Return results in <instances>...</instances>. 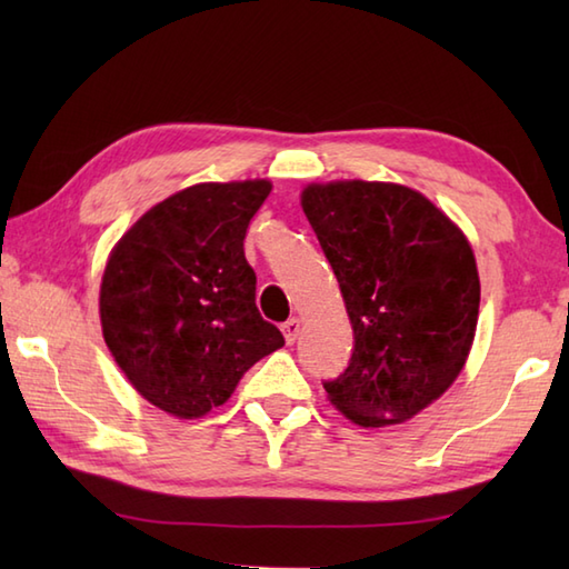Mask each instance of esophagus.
Instances as JSON below:
<instances>
[{"mask_svg": "<svg viewBox=\"0 0 569 569\" xmlns=\"http://www.w3.org/2000/svg\"><path fill=\"white\" fill-rule=\"evenodd\" d=\"M300 328H303V325H300V318H291L288 322H283V337L288 345H293L298 340Z\"/></svg>", "mask_w": 569, "mask_h": 569, "instance_id": "1", "label": "esophagus"}]
</instances>
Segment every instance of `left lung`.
Returning a JSON list of instances; mask_svg holds the SVG:
<instances>
[{"label": "left lung", "mask_w": 569, "mask_h": 569, "mask_svg": "<svg viewBox=\"0 0 569 569\" xmlns=\"http://www.w3.org/2000/svg\"><path fill=\"white\" fill-rule=\"evenodd\" d=\"M300 204L355 330L352 359L325 391L361 428L413 418L450 389L475 342L479 273L467 237L396 183H312Z\"/></svg>", "instance_id": "left-lung-1"}]
</instances>
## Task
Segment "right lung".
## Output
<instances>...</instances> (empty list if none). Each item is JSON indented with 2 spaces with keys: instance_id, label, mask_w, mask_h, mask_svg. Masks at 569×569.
I'll list each match as a JSON object with an SVG mask.
<instances>
[{
  "instance_id": "1",
  "label": "right lung",
  "mask_w": 569,
  "mask_h": 569,
  "mask_svg": "<svg viewBox=\"0 0 569 569\" xmlns=\"http://www.w3.org/2000/svg\"><path fill=\"white\" fill-rule=\"evenodd\" d=\"M269 180L200 183L156 204L119 239L100 286L104 342L156 408L200 418L283 347L257 308L244 257Z\"/></svg>"
}]
</instances>
